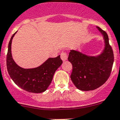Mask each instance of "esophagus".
I'll return each instance as SVG.
<instances>
[{
    "label": "esophagus",
    "mask_w": 120,
    "mask_h": 120,
    "mask_svg": "<svg viewBox=\"0 0 120 120\" xmlns=\"http://www.w3.org/2000/svg\"><path fill=\"white\" fill-rule=\"evenodd\" d=\"M67 54L66 52H62L61 54V58L63 61H66L67 59Z\"/></svg>",
    "instance_id": "34e87169"
}]
</instances>
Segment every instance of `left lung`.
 Listing matches in <instances>:
<instances>
[{"label": "left lung", "mask_w": 120, "mask_h": 120, "mask_svg": "<svg viewBox=\"0 0 120 120\" xmlns=\"http://www.w3.org/2000/svg\"><path fill=\"white\" fill-rule=\"evenodd\" d=\"M97 28L105 41L101 53L94 56L71 50L68 58L73 65L71 79L76 87L81 91L98 88L105 83L112 71L114 57L108 34L99 27Z\"/></svg>", "instance_id": "1"}]
</instances>
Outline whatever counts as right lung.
I'll return each mask as SVG.
<instances>
[{"instance_id": "1", "label": "right lung", "mask_w": 120, "mask_h": 120, "mask_svg": "<svg viewBox=\"0 0 120 120\" xmlns=\"http://www.w3.org/2000/svg\"><path fill=\"white\" fill-rule=\"evenodd\" d=\"M17 32L11 37L8 44L6 66L8 73L14 83L23 90L33 93H41L47 90L55 71L62 63L60 55L49 58L43 64L34 68H23L14 61L11 54V43Z\"/></svg>"}]
</instances>
